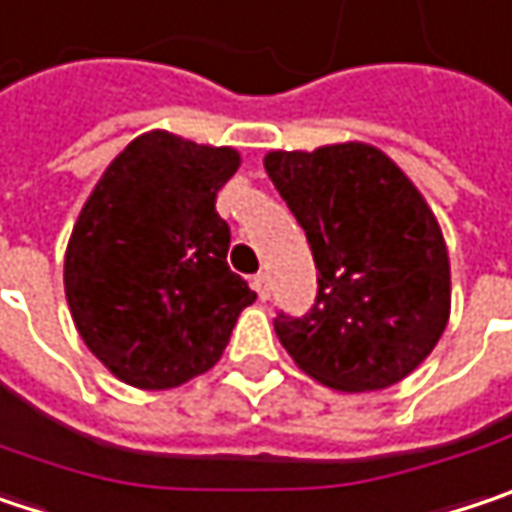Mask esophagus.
I'll use <instances>...</instances> for the list:
<instances>
[{
	"instance_id": "34e87169",
	"label": "esophagus",
	"mask_w": 512,
	"mask_h": 512,
	"mask_svg": "<svg viewBox=\"0 0 512 512\" xmlns=\"http://www.w3.org/2000/svg\"><path fill=\"white\" fill-rule=\"evenodd\" d=\"M253 288H256L259 300H268V297H271V279H268V274L253 276Z\"/></svg>"
}]
</instances>
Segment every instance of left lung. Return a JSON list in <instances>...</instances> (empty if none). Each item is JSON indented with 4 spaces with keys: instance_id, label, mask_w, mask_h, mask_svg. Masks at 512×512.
I'll return each instance as SVG.
<instances>
[{
    "instance_id": "8db88e82",
    "label": "left lung",
    "mask_w": 512,
    "mask_h": 512,
    "mask_svg": "<svg viewBox=\"0 0 512 512\" xmlns=\"http://www.w3.org/2000/svg\"><path fill=\"white\" fill-rule=\"evenodd\" d=\"M265 171L317 265L314 309L279 314V344L332 390L402 382L437 347L452 311L449 250L420 189L367 142L271 151Z\"/></svg>"
}]
</instances>
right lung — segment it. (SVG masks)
<instances>
[{"label": "right lung", "mask_w": 512, "mask_h": 512, "mask_svg": "<svg viewBox=\"0 0 512 512\" xmlns=\"http://www.w3.org/2000/svg\"><path fill=\"white\" fill-rule=\"evenodd\" d=\"M236 148L148 130L104 168L63 259V288L90 352L139 390L212 370L256 294L230 271L218 189Z\"/></svg>", "instance_id": "add662e5"}]
</instances>
